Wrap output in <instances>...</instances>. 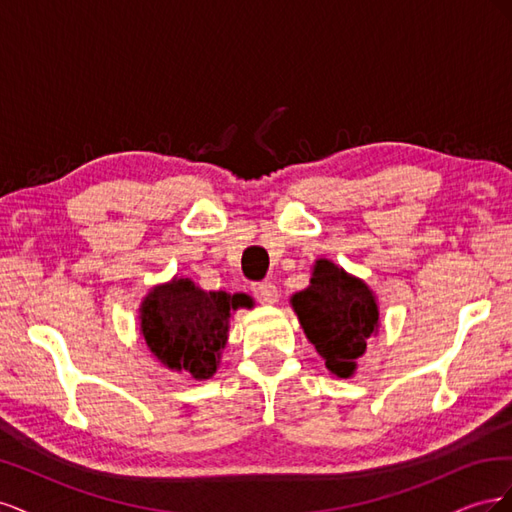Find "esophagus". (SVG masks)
Segmentation results:
<instances>
[{
	"mask_svg": "<svg viewBox=\"0 0 512 512\" xmlns=\"http://www.w3.org/2000/svg\"><path fill=\"white\" fill-rule=\"evenodd\" d=\"M254 297L262 303V305H273L277 301V288L271 282H258L252 286Z\"/></svg>",
	"mask_w": 512,
	"mask_h": 512,
	"instance_id": "34e87169",
	"label": "esophagus"
}]
</instances>
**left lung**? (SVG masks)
<instances>
[{"label":"left lung","mask_w":512,"mask_h":512,"mask_svg":"<svg viewBox=\"0 0 512 512\" xmlns=\"http://www.w3.org/2000/svg\"><path fill=\"white\" fill-rule=\"evenodd\" d=\"M290 303L327 369L337 378H350L380 324L374 292L359 277L320 258L309 286L292 294Z\"/></svg>","instance_id":"obj_1"}]
</instances>
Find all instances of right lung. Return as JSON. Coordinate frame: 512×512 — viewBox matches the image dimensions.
<instances>
[{"label":"right lung","mask_w":512,"mask_h":512,"mask_svg":"<svg viewBox=\"0 0 512 512\" xmlns=\"http://www.w3.org/2000/svg\"><path fill=\"white\" fill-rule=\"evenodd\" d=\"M252 307L247 294L203 290L188 277L151 288L141 303V333L156 359L196 380H209L220 365L230 316Z\"/></svg>","instance_id":"right-lung-1"}]
</instances>
